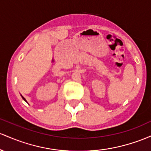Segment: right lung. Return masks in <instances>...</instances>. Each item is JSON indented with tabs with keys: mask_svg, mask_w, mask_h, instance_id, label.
I'll return each instance as SVG.
<instances>
[{
	"mask_svg": "<svg viewBox=\"0 0 151 151\" xmlns=\"http://www.w3.org/2000/svg\"><path fill=\"white\" fill-rule=\"evenodd\" d=\"M22 98H23V100H24V101H25V98L23 97V96H22Z\"/></svg>",
	"mask_w": 151,
	"mask_h": 151,
	"instance_id": "right-lung-1",
	"label": "right lung"
}]
</instances>
